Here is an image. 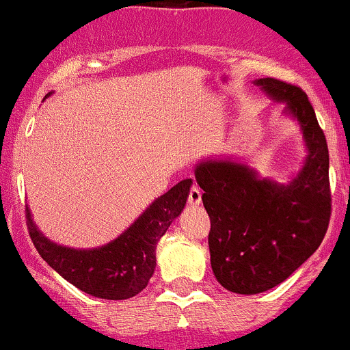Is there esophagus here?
Returning <instances> with one entry per match:
<instances>
[{"label":"esophagus","instance_id":"esophagus-1","mask_svg":"<svg viewBox=\"0 0 350 350\" xmlns=\"http://www.w3.org/2000/svg\"><path fill=\"white\" fill-rule=\"evenodd\" d=\"M188 203L191 204V206H198V204L201 203V189L198 188V186H193V188L189 189Z\"/></svg>","mask_w":350,"mask_h":350}]
</instances>
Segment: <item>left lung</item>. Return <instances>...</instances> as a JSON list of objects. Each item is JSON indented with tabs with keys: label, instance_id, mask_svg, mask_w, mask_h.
<instances>
[{
	"label": "left lung",
	"instance_id": "8db88e82",
	"mask_svg": "<svg viewBox=\"0 0 350 350\" xmlns=\"http://www.w3.org/2000/svg\"><path fill=\"white\" fill-rule=\"evenodd\" d=\"M256 84L299 123L308 155L288 185L260 179L230 159H208L195 167L211 221V269L218 283L239 295H257L288 280L319 249L332 213L328 147L308 96L274 77Z\"/></svg>",
	"mask_w": 350,
	"mask_h": 350
}]
</instances>
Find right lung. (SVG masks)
Masks as SVG:
<instances>
[{
    "instance_id": "obj_1",
    "label": "right lung",
    "mask_w": 350,
    "mask_h": 350,
    "mask_svg": "<svg viewBox=\"0 0 350 350\" xmlns=\"http://www.w3.org/2000/svg\"><path fill=\"white\" fill-rule=\"evenodd\" d=\"M51 96V93L47 94ZM191 179H183L159 196L115 241L96 249H70L49 241L25 208L28 234L42 259L81 291L103 299H129L152 278L155 247L188 200Z\"/></svg>"
}]
</instances>
